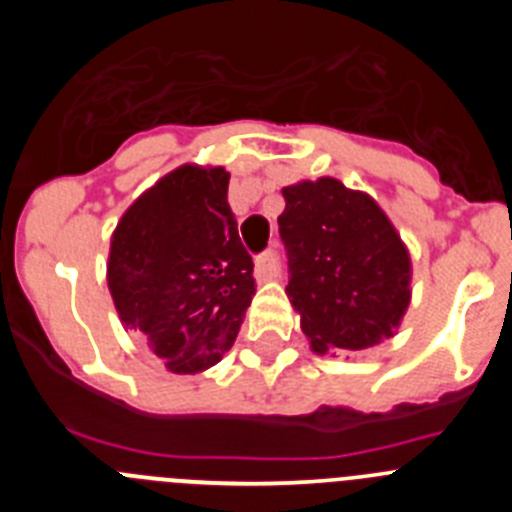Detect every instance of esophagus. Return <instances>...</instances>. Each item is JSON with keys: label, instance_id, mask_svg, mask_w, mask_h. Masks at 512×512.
<instances>
[{"label": "esophagus", "instance_id": "obj_1", "mask_svg": "<svg viewBox=\"0 0 512 512\" xmlns=\"http://www.w3.org/2000/svg\"><path fill=\"white\" fill-rule=\"evenodd\" d=\"M277 274H279V259L271 251L264 253V256H259L256 264H253V277H256V282H269V279H274Z\"/></svg>", "mask_w": 512, "mask_h": 512}]
</instances>
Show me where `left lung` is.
Returning <instances> with one entry per match:
<instances>
[{
	"mask_svg": "<svg viewBox=\"0 0 512 512\" xmlns=\"http://www.w3.org/2000/svg\"><path fill=\"white\" fill-rule=\"evenodd\" d=\"M282 194L287 297L312 351H361L395 336L413 297V261L387 212L333 176Z\"/></svg>",
	"mask_w": 512,
	"mask_h": 512,
	"instance_id": "8db88e82",
	"label": "left lung"
}]
</instances>
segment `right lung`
Masks as SVG:
<instances>
[{
    "label": "right lung",
    "mask_w": 512,
    "mask_h": 512,
    "mask_svg": "<svg viewBox=\"0 0 512 512\" xmlns=\"http://www.w3.org/2000/svg\"><path fill=\"white\" fill-rule=\"evenodd\" d=\"M228 182L223 166H179L140 194L112 233L107 287L120 323L171 372L223 359L256 295Z\"/></svg>",
    "instance_id": "add662e5"
}]
</instances>
